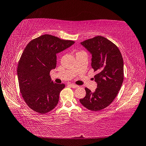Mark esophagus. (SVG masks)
<instances>
[{"label":"esophagus","mask_w":146,"mask_h":146,"mask_svg":"<svg viewBox=\"0 0 146 146\" xmlns=\"http://www.w3.org/2000/svg\"><path fill=\"white\" fill-rule=\"evenodd\" d=\"M71 88H78V87H79V86L78 85H74V84H70L69 85Z\"/></svg>","instance_id":"34e87169"}]
</instances>
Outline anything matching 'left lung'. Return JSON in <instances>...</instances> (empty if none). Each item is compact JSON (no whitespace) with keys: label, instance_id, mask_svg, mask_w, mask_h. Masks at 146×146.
Here are the masks:
<instances>
[{"label":"left lung","instance_id":"8db88e82","mask_svg":"<svg viewBox=\"0 0 146 146\" xmlns=\"http://www.w3.org/2000/svg\"><path fill=\"white\" fill-rule=\"evenodd\" d=\"M92 54V67L97 74V88L94 92L85 88V97L80 99L88 110L104 109L113 101L123 80V61L117 46L103 36H97L81 42Z\"/></svg>","mask_w":146,"mask_h":146}]
</instances>
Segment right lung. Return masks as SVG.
Segmentation results:
<instances>
[{
    "label": "right lung",
    "mask_w": 146,
    "mask_h": 146,
    "mask_svg": "<svg viewBox=\"0 0 146 146\" xmlns=\"http://www.w3.org/2000/svg\"><path fill=\"white\" fill-rule=\"evenodd\" d=\"M74 43L44 35L31 40L24 49L18 63V81L22 97L33 110L44 114L57 105L65 85L52 82L49 73L56 66V54Z\"/></svg>",
    "instance_id": "1"
}]
</instances>
